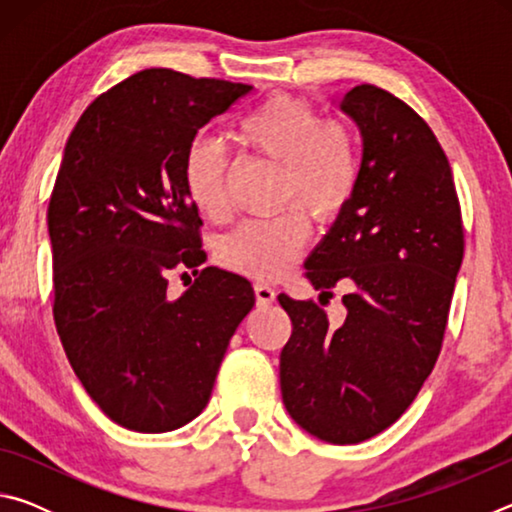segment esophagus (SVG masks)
I'll return each mask as SVG.
<instances>
[{
	"instance_id": "esophagus-1",
	"label": "esophagus",
	"mask_w": 512,
	"mask_h": 512,
	"mask_svg": "<svg viewBox=\"0 0 512 512\" xmlns=\"http://www.w3.org/2000/svg\"><path fill=\"white\" fill-rule=\"evenodd\" d=\"M255 298H257V305H259V307L273 305V302H275V289L268 287V284L257 282V284H255Z\"/></svg>"
}]
</instances>
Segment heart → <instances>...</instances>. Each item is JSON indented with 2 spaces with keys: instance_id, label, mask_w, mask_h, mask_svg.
<instances>
[{
  "instance_id": "heart-1",
  "label": "heart",
  "mask_w": 512,
  "mask_h": 512,
  "mask_svg": "<svg viewBox=\"0 0 512 512\" xmlns=\"http://www.w3.org/2000/svg\"><path fill=\"white\" fill-rule=\"evenodd\" d=\"M241 149L280 167L277 203L271 219H248L216 246L230 271L275 280L296 262L309 239V217L332 223L348 210L361 178V144L343 119L307 99L275 94L250 110L235 126ZM183 187L194 210L219 219L228 210V158L210 142L196 140L183 158Z\"/></svg>"
}]
</instances>
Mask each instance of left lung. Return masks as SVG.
<instances>
[{"label": "left lung", "mask_w": 512, "mask_h": 512, "mask_svg": "<svg viewBox=\"0 0 512 512\" xmlns=\"http://www.w3.org/2000/svg\"><path fill=\"white\" fill-rule=\"evenodd\" d=\"M341 108L361 128V178L305 277L320 300L343 287L348 314L334 327L316 302L277 296L291 318L280 386L302 429L354 445L391 427L436 366L465 235L452 167L427 121L368 83Z\"/></svg>", "instance_id": "8db88e82"}]
</instances>
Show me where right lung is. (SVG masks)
I'll use <instances>...</instances> for the list:
<instances>
[{"mask_svg":"<svg viewBox=\"0 0 512 512\" xmlns=\"http://www.w3.org/2000/svg\"><path fill=\"white\" fill-rule=\"evenodd\" d=\"M250 90L144 69L99 94L65 144L47 207L54 320L83 388L126 429L194 420L255 305L246 277L203 266L180 176L196 133ZM185 267L197 277L173 297L168 275Z\"/></svg>","mask_w":512,"mask_h":512,"instance_id":"1","label":"right lung"}]
</instances>
